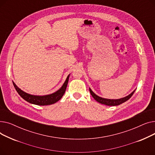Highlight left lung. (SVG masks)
Listing matches in <instances>:
<instances>
[{
  "label": "left lung",
  "mask_w": 155,
  "mask_h": 155,
  "mask_svg": "<svg viewBox=\"0 0 155 155\" xmlns=\"http://www.w3.org/2000/svg\"><path fill=\"white\" fill-rule=\"evenodd\" d=\"M89 91H90V92L92 95V96L94 97V99L98 102L99 103H101L102 104H104L106 105H109V106H116V105H119L121 104H123L129 100L130 98H131V96L133 95L134 92H135L136 90H134L133 92H131L129 95L127 96L123 97V98L119 99H105L102 98L101 97H99L97 95H96L92 90L91 88H89Z\"/></svg>",
  "instance_id": "left-lung-1"
}]
</instances>
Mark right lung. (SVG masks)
Instances as JSON below:
<instances>
[{
	"label": "right lung",
	"mask_w": 155,
	"mask_h": 155,
	"mask_svg": "<svg viewBox=\"0 0 155 155\" xmlns=\"http://www.w3.org/2000/svg\"><path fill=\"white\" fill-rule=\"evenodd\" d=\"M69 77H70V74L68 75L66 80H65V82H64V84H63V85L59 90H58L53 94L45 95H31V94H28L22 91L21 89H20L17 85L15 84L14 82H12V83L16 91L18 92V93L19 94V95L22 97V98L25 100L26 101L31 104L38 105H48L53 104L61 99V97H63V95L65 92V91H66V88L68 82V80H69Z\"/></svg>",
	"instance_id": "right-lung-1"
}]
</instances>
